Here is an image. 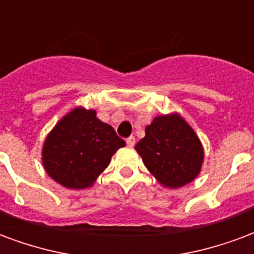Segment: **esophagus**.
<instances>
[{
    "instance_id": "1",
    "label": "esophagus",
    "mask_w": 254,
    "mask_h": 254,
    "mask_svg": "<svg viewBox=\"0 0 254 254\" xmlns=\"http://www.w3.org/2000/svg\"><path fill=\"white\" fill-rule=\"evenodd\" d=\"M126 142H127V145L130 147H132L134 145H135V138L134 136H128L127 139H126Z\"/></svg>"
}]
</instances>
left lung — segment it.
<instances>
[{"instance_id":"left-lung-1","label":"left lung","mask_w":254,"mask_h":254,"mask_svg":"<svg viewBox=\"0 0 254 254\" xmlns=\"http://www.w3.org/2000/svg\"><path fill=\"white\" fill-rule=\"evenodd\" d=\"M135 149L152 175L171 189L194 181L204 161L198 136L176 113L154 118Z\"/></svg>"}]
</instances>
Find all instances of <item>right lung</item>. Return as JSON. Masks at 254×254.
I'll list each match as a JSON object with an SVG mask.
<instances>
[{
  "label": "right lung",
  "instance_id": "add662e5",
  "mask_svg": "<svg viewBox=\"0 0 254 254\" xmlns=\"http://www.w3.org/2000/svg\"><path fill=\"white\" fill-rule=\"evenodd\" d=\"M126 142L95 111L75 108L65 115L45 141L42 161L48 175L68 189L91 186Z\"/></svg>",
  "mask_w": 254,
  "mask_h": 254
}]
</instances>
